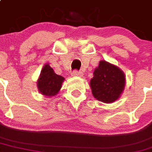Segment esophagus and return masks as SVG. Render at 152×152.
<instances>
[{
  "label": "esophagus",
  "instance_id": "esophagus-1",
  "mask_svg": "<svg viewBox=\"0 0 152 152\" xmlns=\"http://www.w3.org/2000/svg\"><path fill=\"white\" fill-rule=\"evenodd\" d=\"M71 75H72V76H82L83 75V72H81V71L74 70L72 73H71Z\"/></svg>",
  "mask_w": 152,
  "mask_h": 152
}]
</instances>
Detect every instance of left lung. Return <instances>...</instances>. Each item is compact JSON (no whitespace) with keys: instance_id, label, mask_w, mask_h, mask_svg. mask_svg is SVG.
I'll use <instances>...</instances> for the list:
<instances>
[{"instance_id":"obj_1","label":"left lung","mask_w":152,"mask_h":152,"mask_svg":"<svg viewBox=\"0 0 152 152\" xmlns=\"http://www.w3.org/2000/svg\"><path fill=\"white\" fill-rule=\"evenodd\" d=\"M125 83L123 72L115 66L101 60L90 81L92 95L99 101L110 103L122 94Z\"/></svg>"}]
</instances>
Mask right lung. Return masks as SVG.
Wrapping results in <instances>:
<instances>
[{"label":"right lung","mask_w":152,"mask_h":152,"mask_svg":"<svg viewBox=\"0 0 152 152\" xmlns=\"http://www.w3.org/2000/svg\"><path fill=\"white\" fill-rule=\"evenodd\" d=\"M64 78L56 74L50 65L46 64L41 71L37 81L38 89L40 93L47 96H56L61 88Z\"/></svg>","instance_id":"right-lung-1"}]
</instances>
